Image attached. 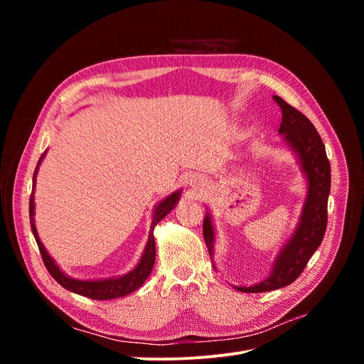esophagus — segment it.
Wrapping results in <instances>:
<instances>
[{"label": "esophagus", "instance_id": "34e87169", "mask_svg": "<svg viewBox=\"0 0 364 364\" xmlns=\"http://www.w3.org/2000/svg\"><path fill=\"white\" fill-rule=\"evenodd\" d=\"M205 182H206V181L202 178V176H199V174H191L190 179H188V185L193 186V188H199V186H203Z\"/></svg>", "mask_w": 364, "mask_h": 364}]
</instances>
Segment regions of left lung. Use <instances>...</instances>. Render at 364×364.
Masks as SVG:
<instances>
[{
  "label": "left lung",
  "mask_w": 364,
  "mask_h": 364,
  "mask_svg": "<svg viewBox=\"0 0 364 364\" xmlns=\"http://www.w3.org/2000/svg\"><path fill=\"white\" fill-rule=\"evenodd\" d=\"M273 100L279 105L282 112L279 134L284 135L285 144L294 151L306 179V197L294 234L274 258L270 274L250 287H235L243 293L272 291L296 281L313 253L321 246L328 222L331 167H329L322 138L317 134L311 121L302 112L278 95H273ZM203 237L209 255L213 257L215 230L209 213H206L203 220Z\"/></svg>",
  "instance_id": "left-lung-1"
}]
</instances>
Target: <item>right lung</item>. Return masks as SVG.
<instances>
[{
    "mask_svg": "<svg viewBox=\"0 0 364 364\" xmlns=\"http://www.w3.org/2000/svg\"><path fill=\"white\" fill-rule=\"evenodd\" d=\"M47 153V151H46ZM46 153L41 156L38 167L35 170V174H33V190H31V196H30V225H31V232L35 235V240L38 243L39 252L42 255L43 264H46L47 270L50 272L51 277L56 279L63 289H67L73 293L82 294L90 297V299H95V301H109V299H117V297H123L130 294L132 291L138 290L144 281L149 278V274L151 273L153 264H155V257H156V245H155V237H153V229L161 222V220L170 214L171 209L176 206V203L179 202L182 191L178 190L171 193L170 196L165 197L164 200H161L156 208L153 209V215H151V226H150V234H149V241L146 245L144 253L138 262V266L130 270L126 274H121V277L117 278H107V279H92V281H82V279H74L70 278L65 274L54 259L48 255L47 249L43 247L42 241L39 240L38 230L35 226V186H36V174H38V168L39 165L46 156Z\"/></svg>",
    "mask_w": 364,
    "mask_h": 364,
    "instance_id": "obj_1",
    "label": "right lung"
}]
</instances>
